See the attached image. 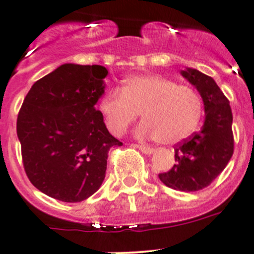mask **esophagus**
Segmentation results:
<instances>
[{
    "instance_id": "esophagus-1",
    "label": "esophagus",
    "mask_w": 254,
    "mask_h": 254,
    "mask_svg": "<svg viewBox=\"0 0 254 254\" xmlns=\"http://www.w3.org/2000/svg\"><path fill=\"white\" fill-rule=\"evenodd\" d=\"M136 147H138V149L140 150V152H143L144 154H152V153L154 152V149H153V148L147 147V145H143V144H138Z\"/></svg>"
}]
</instances>
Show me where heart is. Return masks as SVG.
<instances>
[{
  "instance_id": "heart-1",
  "label": "heart",
  "mask_w": 254,
  "mask_h": 254,
  "mask_svg": "<svg viewBox=\"0 0 254 254\" xmlns=\"http://www.w3.org/2000/svg\"><path fill=\"white\" fill-rule=\"evenodd\" d=\"M99 110L114 135H123L141 113L136 129L143 138L177 144L189 138L200 123L202 100L193 88L159 74H138L125 79L122 91H110L100 100Z\"/></svg>"
}]
</instances>
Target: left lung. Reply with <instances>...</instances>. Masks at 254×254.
Segmentation results:
<instances>
[{"label":"left lung","mask_w":254,"mask_h":254,"mask_svg":"<svg viewBox=\"0 0 254 254\" xmlns=\"http://www.w3.org/2000/svg\"><path fill=\"white\" fill-rule=\"evenodd\" d=\"M181 74L200 93L205 122L200 131L178 144L176 164L158 177L171 189L192 192L209 186L232 158L233 115L229 101L211 77L193 68L181 70Z\"/></svg>","instance_id":"left-lung-1"}]
</instances>
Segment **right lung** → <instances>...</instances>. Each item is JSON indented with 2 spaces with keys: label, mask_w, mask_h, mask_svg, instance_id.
Segmentation results:
<instances>
[{
  "label": "right lung",
  "mask_w": 254,
  "mask_h": 254,
  "mask_svg": "<svg viewBox=\"0 0 254 254\" xmlns=\"http://www.w3.org/2000/svg\"><path fill=\"white\" fill-rule=\"evenodd\" d=\"M109 70L65 63L31 86L17 116L25 172L45 195L79 202L100 189L111 147H120L96 110Z\"/></svg>",
  "instance_id": "obj_1"
}]
</instances>
